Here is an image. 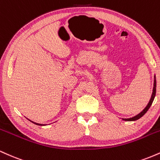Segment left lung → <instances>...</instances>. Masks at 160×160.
I'll use <instances>...</instances> for the list:
<instances>
[{"instance_id":"obj_1","label":"left lung","mask_w":160,"mask_h":160,"mask_svg":"<svg viewBox=\"0 0 160 160\" xmlns=\"http://www.w3.org/2000/svg\"><path fill=\"white\" fill-rule=\"evenodd\" d=\"M156 90H157V80H156V76L154 75V81H153V92H152V95H151V98H150L149 102H148V105L145 107V108L144 110H143L142 111L140 112V113H138V114L135 115V117H130V118H127V119H124L122 118V120H124V121H135L137 120H138V119H140L141 117H143L145 113H147V111H148V109L150 108V106H151L152 103H153V100H154V98H155V95H156Z\"/></svg>"}]
</instances>
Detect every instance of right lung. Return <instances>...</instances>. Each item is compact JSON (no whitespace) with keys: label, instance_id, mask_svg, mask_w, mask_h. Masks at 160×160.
Wrapping results in <instances>:
<instances>
[{"label":"right lung","instance_id":"obj_1","mask_svg":"<svg viewBox=\"0 0 160 160\" xmlns=\"http://www.w3.org/2000/svg\"><path fill=\"white\" fill-rule=\"evenodd\" d=\"M31 122H33V123H34V124H36V125H38V126H45L46 124H40V123H37V122H33V121H32V120H30Z\"/></svg>","mask_w":160,"mask_h":160}]
</instances>
